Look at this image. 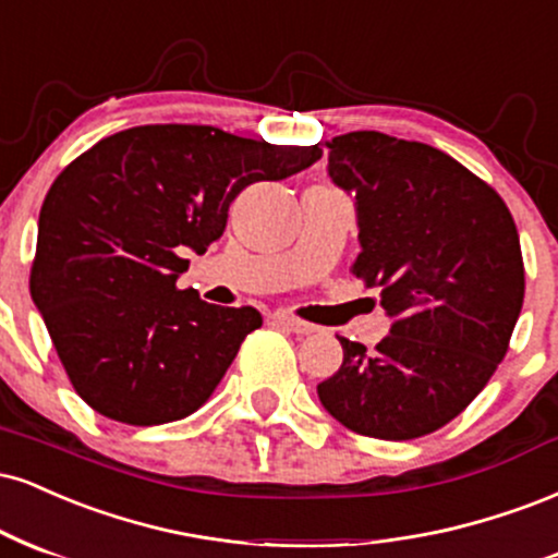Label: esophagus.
<instances>
[{"instance_id": "esophagus-1", "label": "esophagus", "mask_w": 558, "mask_h": 558, "mask_svg": "<svg viewBox=\"0 0 558 558\" xmlns=\"http://www.w3.org/2000/svg\"><path fill=\"white\" fill-rule=\"evenodd\" d=\"M274 320H277L279 326H284V329H290L294 333H300V337H305V333H313L316 331V326L307 324V320H300L290 316V313H274Z\"/></svg>"}]
</instances>
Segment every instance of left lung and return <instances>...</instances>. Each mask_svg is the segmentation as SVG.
I'll return each instance as SVG.
<instances>
[{
    "label": "left lung",
    "instance_id": "left-lung-1",
    "mask_svg": "<svg viewBox=\"0 0 558 558\" xmlns=\"http://www.w3.org/2000/svg\"><path fill=\"white\" fill-rule=\"evenodd\" d=\"M326 148L331 182L355 198L352 274L378 287L391 329L376 352L339 339L342 368L318 384V399L355 434H434L507 355L525 298L514 219L494 187L434 146L357 130Z\"/></svg>",
    "mask_w": 558,
    "mask_h": 558
}]
</instances>
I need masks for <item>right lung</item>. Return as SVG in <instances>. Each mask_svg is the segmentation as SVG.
I'll return each instance as SVG.
<instances>
[{
	"mask_svg": "<svg viewBox=\"0 0 558 558\" xmlns=\"http://www.w3.org/2000/svg\"><path fill=\"white\" fill-rule=\"evenodd\" d=\"M318 159V146L143 124L98 141L57 177L38 214L31 298L83 402L117 423L159 425L211 397L264 318L180 290L182 255L221 238L240 190Z\"/></svg>",
	"mask_w": 558,
	"mask_h": 558,
	"instance_id": "add662e5",
	"label": "right lung"
}]
</instances>
